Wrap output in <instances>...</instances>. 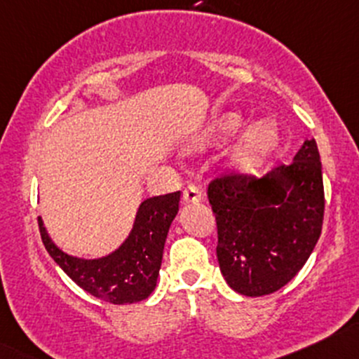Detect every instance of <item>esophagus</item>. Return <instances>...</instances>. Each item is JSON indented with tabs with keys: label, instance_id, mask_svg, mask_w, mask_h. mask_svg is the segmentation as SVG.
Here are the masks:
<instances>
[{
	"label": "esophagus",
	"instance_id": "esophagus-1",
	"mask_svg": "<svg viewBox=\"0 0 359 359\" xmlns=\"http://www.w3.org/2000/svg\"><path fill=\"white\" fill-rule=\"evenodd\" d=\"M184 201L187 204H198L201 203V191L198 186L194 184H189V186L184 189Z\"/></svg>",
	"mask_w": 359,
	"mask_h": 359
}]
</instances>
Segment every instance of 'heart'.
<instances>
[{
  "instance_id": "b5f03b06",
  "label": "heart",
  "mask_w": 359,
  "mask_h": 359,
  "mask_svg": "<svg viewBox=\"0 0 359 359\" xmlns=\"http://www.w3.org/2000/svg\"><path fill=\"white\" fill-rule=\"evenodd\" d=\"M245 119L237 112H228L219 116L211 124L206 143H219L237 135ZM278 128L269 121H257L250 124L238 140L235 141L230 151V165L240 172H252L266 163L278 148Z\"/></svg>"
}]
</instances>
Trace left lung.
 Instances as JSON below:
<instances>
[{"label": "left lung", "instance_id": "1", "mask_svg": "<svg viewBox=\"0 0 359 359\" xmlns=\"http://www.w3.org/2000/svg\"><path fill=\"white\" fill-rule=\"evenodd\" d=\"M208 199L228 286L245 297L281 290L309 261L322 231L325 199L317 143L306 140L293 163L261 179L226 173L211 180Z\"/></svg>", "mask_w": 359, "mask_h": 359}]
</instances>
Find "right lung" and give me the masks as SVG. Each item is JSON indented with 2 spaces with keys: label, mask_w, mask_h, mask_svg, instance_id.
I'll list each match as a JSON object with an SVG mask.
<instances>
[{
  "label": "right lung",
  "mask_w": 359,
  "mask_h": 359,
  "mask_svg": "<svg viewBox=\"0 0 359 359\" xmlns=\"http://www.w3.org/2000/svg\"><path fill=\"white\" fill-rule=\"evenodd\" d=\"M180 191L144 199L129 237L112 254L80 259L53 242L39 216L42 242L54 262L86 293L114 305L147 300L158 279L168 228L179 211Z\"/></svg>",
  "instance_id": "obj_1"
}]
</instances>
